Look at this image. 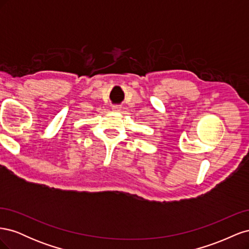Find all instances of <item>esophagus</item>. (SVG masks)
<instances>
[{
  "instance_id": "34e87169",
  "label": "esophagus",
  "mask_w": 249,
  "mask_h": 249,
  "mask_svg": "<svg viewBox=\"0 0 249 249\" xmlns=\"http://www.w3.org/2000/svg\"><path fill=\"white\" fill-rule=\"evenodd\" d=\"M112 109H113V110H114V111H118V110H119L120 108H119L118 106H114V107H113Z\"/></svg>"
}]
</instances>
